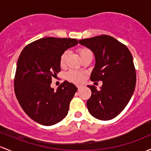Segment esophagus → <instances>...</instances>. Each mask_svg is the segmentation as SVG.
<instances>
[{"instance_id":"34e87169","label":"esophagus","mask_w":151,"mask_h":151,"mask_svg":"<svg viewBox=\"0 0 151 151\" xmlns=\"http://www.w3.org/2000/svg\"><path fill=\"white\" fill-rule=\"evenodd\" d=\"M77 88H78V89H79H79H80L81 88H82V85H77Z\"/></svg>"}]
</instances>
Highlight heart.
Returning a JSON list of instances; mask_svg holds the SVG:
<instances>
[{"label":"heart","instance_id":"heart-1","mask_svg":"<svg viewBox=\"0 0 151 151\" xmlns=\"http://www.w3.org/2000/svg\"><path fill=\"white\" fill-rule=\"evenodd\" d=\"M78 51L79 55H80L82 59H83L84 57H86V56L92 54L90 50L85 47L80 48V49H79ZM67 55V52H64L62 55H61L60 59H59V63H60L61 66H63L64 64V63H65ZM66 78H67L68 80L71 81V82H80V81H82V79H83V74H82V72H78V71L71 70L66 74Z\"/></svg>","mask_w":151,"mask_h":151}]
</instances>
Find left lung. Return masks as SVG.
<instances>
[{
    "label": "left lung",
    "instance_id": "left-lung-1",
    "mask_svg": "<svg viewBox=\"0 0 151 151\" xmlns=\"http://www.w3.org/2000/svg\"><path fill=\"white\" fill-rule=\"evenodd\" d=\"M79 43L90 49L95 58L91 80L102 81L100 90L87 86L92 91L87 102L89 112L98 120H112L125 109L135 90L136 74L131 53L126 46L107 35Z\"/></svg>",
    "mask_w": 151,
    "mask_h": 151
}]
</instances>
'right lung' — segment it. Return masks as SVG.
Segmentation results:
<instances>
[{
  "label": "right lung",
  "instance_id": "right-lung-1",
  "mask_svg": "<svg viewBox=\"0 0 151 151\" xmlns=\"http://www.w3.org/2000/svg\"><path fill=\"white\" fill-rule=\"evenodd\" d=\"M75 39L46 37L23 49L16 65L14 89L24 112L41 125H55L66 117L77 88L64 81L54 90L52 77L61 71V55L77 45Z\"/></svg>",
  "mask_w": 151,
  "mask_h": 151
}]
</instances>
